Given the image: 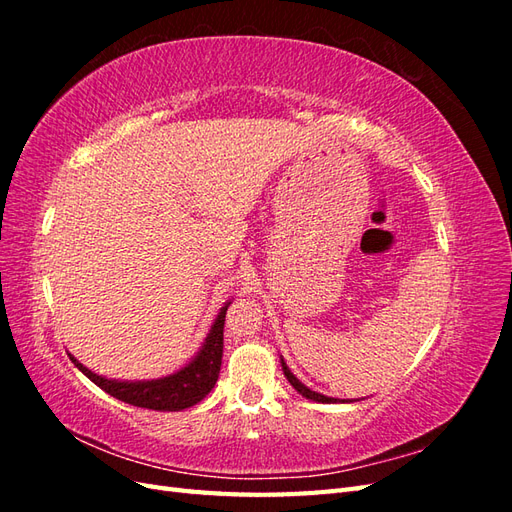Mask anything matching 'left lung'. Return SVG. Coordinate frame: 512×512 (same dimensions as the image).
Masks as SVG:
<instances>
[{
    "mask_svg": "<svg viewBox=\"0 0 512 512\" xmlns=\"http://www.w3.org/2000/svg\"><path fill=\"white\" fill-rule=\"evenodd\" d=\"M282 369H284V376L288 378V382L294 386V391L301 393L305 399L318 401V404H335V401H337V399H333V397H327V395H322V393H316V391H312V389H307V386L288 369V365L284 363V359H282Z\"/></svg>",
    "mask_w": 512,
    "mask_h": 512,
    "instance_id": "left-lung-1",
    "label": "left lung"
}]
</instances>
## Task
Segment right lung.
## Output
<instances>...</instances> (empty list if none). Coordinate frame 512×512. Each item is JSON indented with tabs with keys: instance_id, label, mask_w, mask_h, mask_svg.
<instances>
[{
	"instance_id": "add662e5",
	"label": "right lung",
	"mask_w": 512,
	"mask_h": 512,
	"mask_svg": "<svg viewBox=\"0 0 512 512\" xmlns=\"http://www.w3.org/2000/svg\"><path fill=\"white\" fill-rule=\"evenodd\" d=\"M230 301L220 309L218 318L211 324V331L205 337L203 346L196 352L194 359L181 367L179 371L158 380H113L94 374L83 363L76 361L70 354L72 363L79 367L83 374L98 384L102 391L111 397L126 401L136 408H149L160 412H179L190 406H196L200 399H205L218 382L224 352V318Z\"/></svg>"
}]
</instances>
